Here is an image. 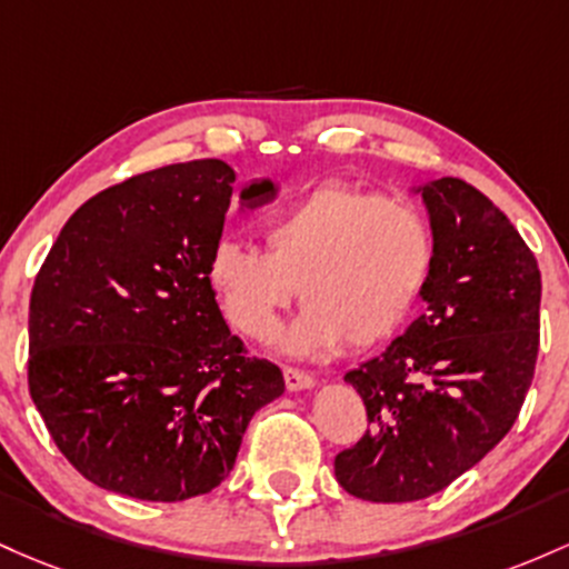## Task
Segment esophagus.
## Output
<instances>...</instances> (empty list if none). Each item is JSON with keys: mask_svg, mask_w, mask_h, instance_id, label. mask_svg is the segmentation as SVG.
<instances>
[{"mask_svg": "<svg viewBox=\"0 0 569 569\" xmlns=\"http://www.w3.org/2000/svg\"><path fill=\"white\" fill-rule=\"evenodd\" d=\"M284 385L290 392H303V389H311L317 385L315 376H309L306 370L298 368H284Z\"/></svg>", "mask_w": 569, "mask_h": 569, "instance_id": "obj_1", "label": "esophagus"}]
</instances>
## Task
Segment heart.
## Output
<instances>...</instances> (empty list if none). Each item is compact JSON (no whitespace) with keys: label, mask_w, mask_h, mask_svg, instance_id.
Listing matches in <instances>:
<instances>
[{"label":"heart","mask_w":569,"mask_h":569,"mask_svg":"<svg viewBox=\"0 0 569 569\" xmlns=\"http://www.w3.org/2000/svg\"><path fill=\"white\" fill-rule=\"evenodd\" d=\"M266 252L222 236L207 279L228 322L266 341L296 290L306 301L282 349L330 355L343 341L376 347L398 333L430 282L436 239L422 209L403 196H376L322 182L271 214Z\"/></svg>","instance_id":"1"}]
</instances>
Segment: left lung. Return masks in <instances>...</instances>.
<instances>
[{"mask_svg": "<svg viewBox=\"0 0 569 569\" xmlns=\"http://www.w3.org/2000/svg\"><path fill=\"white\" fill-rule=\"evenodd\" d=\"M422 196L436 239L425 315L343 376L370 430L336 457L368 502L438 495L508 436L532 385L540 271L513 222L473 184L440 177Z\"/></svg>", "mask_w": 569, "mask_h": 569, "instance_id": "obj_1", "label": "left lung"}]
</instances>
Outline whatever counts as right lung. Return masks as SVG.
I'll use <instances>...</instances> for the list:
<instances>
[{
    "label": "right lung",
    "instance_id": "obj_1",
    "mask_svg": "<svg viewBox=\"0 0 569 569\" xmlns=\"http://www.w3.org/2000/svg\"><path fill=\"white\" fill-rule=\"evenodd\" d=\"M236 174L217 158L101 190L67 220L29 306V392L61 455L96 487L180 502L220 487L282 370L228 330L207 260ZM279 196L254 180L239 207Z\"/></svg>",
    "mask_w": 569,
    "mask_h": 569
}]
</instances>
